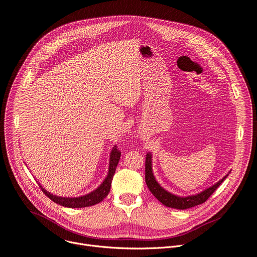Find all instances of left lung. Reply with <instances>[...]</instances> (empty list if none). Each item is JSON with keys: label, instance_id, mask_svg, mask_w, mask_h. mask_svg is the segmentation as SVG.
Listing matches in <instances>:
<instances>
[{"label": "left lung", "instance_id": "8db88e82", "mask_svg": "<svg viewBox=\"0 0 257 257\" xmlns=\"http://www.w3.org/2000/svg\"><path fill=\"white\" fill-rule=\"evenodd\" d=\"M230 172H228L229 174ZM226 174L221 180H219L214 185L210 186L209 188H206L200 193L188 195V196H179L175 195L169 191H167L165 188H163L159 182L156 181L155 177L152 172V154L150 152L146 155V162H145V181L146 184L151 191V193L159 200L162 204H164L166 207L174 208V209H179V210H185L188 208H192L194 206L201 205L205 203L209 197L212 195V193L217 189L228 176Z\"/></svg>", "mask_w": 257, "mask_h": 257}]
</instances>
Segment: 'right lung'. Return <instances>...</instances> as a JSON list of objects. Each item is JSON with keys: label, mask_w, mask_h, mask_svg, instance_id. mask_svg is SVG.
Segmentation results:
<instances>
[{"label": "right lung", "mask_w": 257, "mask_h": 257, "mask_svg": "<svg viewBox=\"0 0 257 257\" xmlns=\"http://www.w3.org/2000/svg\"><path fill=\"white\" fill-rule=\"evenodd\" d=\"M120 154H121L120 151L117 149L116 146H114L112 148L111 153H110L109 171H108L107 177L100 186L85 195H81L78 197L57 196V195H54V194L48 192L41 185H40V187H41L42 191L49 197L51 201H53L54 203L61 205V206L67 207V208H84V207L93 206L97 203H101L110 192L112 179H113V176L115 174V170L118 165V162H119V160H120Z\"/></svg>", "instance_id": "obj_1"}]
</instances>
